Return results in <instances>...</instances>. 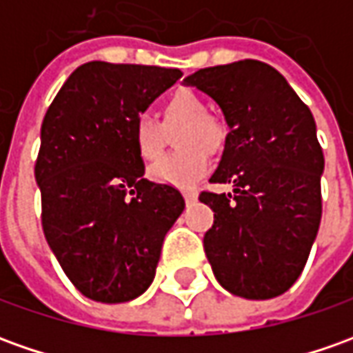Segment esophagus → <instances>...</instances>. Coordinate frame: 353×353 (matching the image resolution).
Wrapping results in <instances>:
<instances>
[{"label": "esophagus", "instance_id": "obj_1", "mask_svg": "<svg viewBox=\"0 0 353 353\" xmlns=\"http://www.w3.org/2000/svg\"><path fill=\"white\" fill-rule=\"evenodd\" d=\"M183 199H185L187 205L195 203V201H196V191H193V189H187V191H183Z\"/></svg>", "mask_w": 353, "mask_h": 353}]
</instances>
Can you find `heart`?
<instances>
[{"instance_id":"heart-1","label":"heart","mask_w":353,"mask_h":353,"mask_svg":"<svg viewBox=\"0 0 353 353\" xmlns=\"http://www.w3.org/2000/svg\"><path fill=\"white\" fill-rule=\"evenodd\" d=\"M162 123L148 114L133 121V145L145 162H154L166 150L170 135L179 129V150L150 168V177L168 185H195L210 168V152H218L226 141V123L210 114L207 102L191 90H177L160 106Z\"/></svg>"}]
</instances>
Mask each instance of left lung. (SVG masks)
Here are the masks:
<instances>
[{
	"mask_svg": "<svg viewBox=\"0 0 353 353\" xmlns=\"http://www.w3.org/2000/svg\"><path fill=\"white\" fill-rule=\"evenodd\" d=\"M185 83L214 98L230 127L210 181L236 189L199 195L214 212L203 239L212 272L234 296H280L305 267L323 214L325 157L313 114L257 59L199 69Z\"/></svg>",
	"mask_w": 353,
	"mask_h": 353,
	"instance_id": "1",
	"label": "left lung"
}]
</instances>
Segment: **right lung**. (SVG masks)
Instances as JSON below:
<instances>
[{
  "label": "right lung",
  "instance_id": "add662e5",
  "mask_svg": "<svg viewBox=\"0 0 353 353\" xmlns=\"http://www.w3.org/2000/svg\"><path fill=\"white\" fill-rule=\"evenodd\" d=\"M179 69L88 61L59 88L40 129L34 176L42 228L73 286L94 301L141 296L185 208L174 185L145 179L133 121Z\"/></svg>",
  "mask_w": 353,
  "mask_h": 353
}]
</instances>
